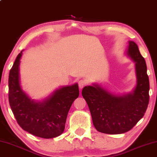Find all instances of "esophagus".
<instances>
[{
    "mask_svg": "<svg viewBox=\"0 0 157 157\" xmlns=\"http://www.w3.org/2000/svg\"><path fill=\"white\" fill-rule=\"evenodd\" d=\"M78 84L79 88H80V90H81L83 88V87H85L87 84H88V81L86 80H84V79H81V80L78 81Z\"/></svg>",
    "mask_w": 157,
    "mask_h": 157,
    "instance_id": "esophagus-1",
    "label": "esophagus"
}]
</instances>
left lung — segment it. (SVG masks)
<instances>
[{
	"instance_id": "left-lung-1",
	"label": "left lung",
	"mask_w": 157,
	"mask_h": 157,
	"mask_svg": "<svg viewBox=\"0 0 157 157\" xmlns=\"http://www.w3.org/2000/svg\"><path fill=\"white\" fill-rule=\"evenodd\" d=\"M127 54L136 63L137 85L132 93L116 96L94 85L86 86L82 95L86 99L96 129L107 134L129 132L145 115L149 104L150 82L147 66L136 44L130 41Z\"/></svg>"
}]
</instances>
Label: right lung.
<instances>
[{"label":"right lung","instance_id":"add662e5","mask_svg":"<svg viewBox=\"0 0 157 157\" xmlns=\"http://www.w3.org/2000/svg\"><path fill=\"white\" fill-rule=\"evenodd\" d=\"M21 55V51L9 74L8 97L12 113L25 132L43 138L57 137L64 132L69 110L79 95L78 85L58 90L42 103L33 101L20 86L19 67Z\"/></svg>","mask_w":157,"mask_h":157}]
</instances>
